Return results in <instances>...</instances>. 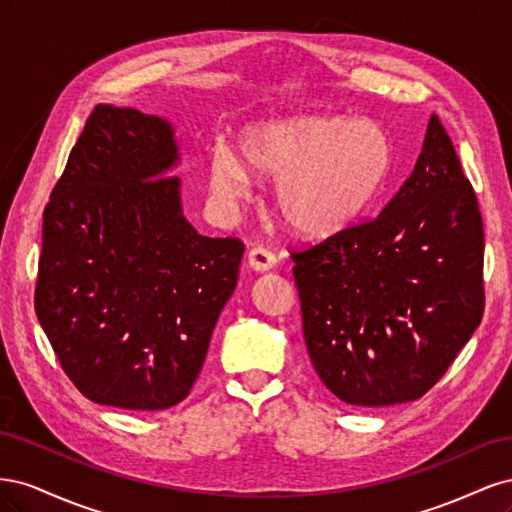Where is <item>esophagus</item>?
<instances>
[{
	"mask_svg": "<svg viewBox=\"0 0 512 512\" xmlns=\"http://www.w3.org/2000/svg\"><path fill=\"white\" fill-rule=\"evenodd\" d=\"M277 265V258L273 252H269L267 247H252L250 254H247V267L256 273H265L271 271Z\"/></svg>",
	"mask_w": 512,
	"mask_h": 512,
	"instance_id": "1",
	"label": "esophagus"
}]
</instances>
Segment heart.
I'll return each mask as SVG.
<instances>
[{
  "instance_id": "obj_1",
  "label": "heart",
  "mask_w": 512,
  "mask_h": 512,
  "mask_svg": "<svg viewBox=\"0 0 512 512\" xmlns=\"http://www.w3.org/2000/svg\"><path fill=\"white\" fill-rule=\"evenodd\" d=\"M239 151L213 149V196L239 203L252 192V173L275 179L277 213L303 237L348 228L380 192L393 158L378 123L320 115L252 123L239 134Z\"/></svg>"
}]
</instances>
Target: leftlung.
Wrapping results in <instances>:
<instances>
[{
    "label": "left lung",
    "instance_id": "obj_1",
    "mask_svg": "<svg viewBox=\"0 0 512 512\" xmlns=\"http://www.w3.org/2000/svg\"><path fill=\"white\" fill-rule=\"evenodd\" d=\"M483 220L436 115L410 177L376 220L292 254L303 337L350 406L423 397L483 318Z\"/></svg>",
    "mask_w": 512,
    "mask_h": 512
}]
</instances>
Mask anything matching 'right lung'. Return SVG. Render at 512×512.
<instances>
[{
  "label": "right lung",
  "instance_id": "right-lung-1",
  "mask_svg": "<svg viewBox=\"0 0 512 512\" xmlns=\"http://www.w3.org/2000/svg\"><path fill=\"white\" fill-rule=\"evenodd\" d=\"M166 117L98 104L42 222L36 316L85 397L166 410L188 397L237 288L243 243L183 215Z\"/></svg>",
  "mask_w": 512,
  "mask_h": 512
}]
</instances>
